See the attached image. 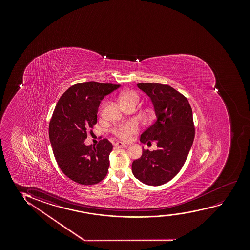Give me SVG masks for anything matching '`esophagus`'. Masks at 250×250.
Here are the masks:
<instances>
[{
    "mask_svg": "<svg viewBox=\"0 0 250 250\" xmlns=\"http://www.w3.org/2000/svg\"><path fill=\"white\" fill-rule=\"evenodd\" d=\"M125 147V144L121 143V142H117L115 144V147L117 148H121V147Z\"/></svg>",
    "mask_w": 250,
    "mask_h": 250,
    "instance_id": "esophagus-1",
    "label": "esophagus"
}]
</instances>
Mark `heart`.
Masks as SVG:
<instances>
[{
	"instance_id": "obj_1",
	"label": "heart",
	"mask_w": 250,
	"mask_h": 250,
	"mask_svg": "<svg viewBox=\"0 0 250 250\" xmlns=\"http://www.w3.org/2000/svg\"><path fill=\"white\" fill-rule=\"evenodd\" d=\"M139 95L134 90H128L121 95V103L122 104H127L130 103H138ZM139 130V125L137 121L129 120L126 122L117 125L113 127L112 132L114 136L119 137L121 140H128Z\"/></svg>"
}]
</instances>
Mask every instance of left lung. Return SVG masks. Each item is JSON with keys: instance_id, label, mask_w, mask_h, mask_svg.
Listing matches in <instances>:
<instances>
[{"instance_id": "8db88e82", "label": "left lung", "mask_w": 250, "mask_h": 250, "mask_svg": "<svg viewBox=\"0 0 250 250\" xmlns=\"http://www.w3.org/2000/svg\"><path fill=\"white\" fill-rule=\"evenodd\" d=\"M150 97L157 119L141 135V142H156L158 148L144 149L132 163V172L142 183L164 185L181 170L195 138L191 106L183 94L167 84L137 83Z\"/></svg>"}]
</instances>
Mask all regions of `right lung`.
Here are the masks:
<instances>
[{
	"label": "right lung",
	"instance_id": "add662e5",
	"mask_svg": "<svg viewBox=\"0 0 250 250\" xmlns=\"http://www.w3.org/2000/svg\"><path fill=\"white\" fill-rule=\"evenodd\" d=\"M120 84L80 83L71 86L59 100L48 134L59 167L72 181L83 185L98 184L107 174L113 144L106 138L96 146H86L87 130L97 122L101 101Z\"/></svg>",
	"mask_w": 250,
	"mask_h": 250
}]
</instances>
